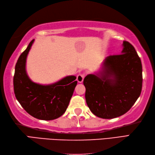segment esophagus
Returning <instances> with one entry per match:
<instances>
[{"label": "esophagus", "instance_id": "esophagus-1", "mask_svg": "<svg viewBox=\"0 0 155 155\" xmlns=\"http://www.w3.org/2000/svg\"><path fill=\"white\" fill-rule=\"evenodd\" d=\"M87 73L86 72H84V73H82V74H78L77 76V81L78 82V83H82V82L83 81L84 78L85 77V76H86Z\"/></svg>", "mask_w": 155, "mask_h": 155}]
</instances>
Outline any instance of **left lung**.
Segmentation results:
<instances>
[{"instance_id": "obj_1", "label": "left lung", "mask_w": 155, "mask_h": 155, "mask_svg": "<svg viewBox=\"0 0 155 155\" xmlns=\"http://www.w3.org/2000/svg\"><path fill=\"white\" fill-rule=\"evenodd\" d=\"M123 47L122 54L105 59L101 77L88 74L83 81L87 104L98 117L110 119L125 114L141 93L140 58L130 42L124 41Z\"/></svg>"}]
</instances>
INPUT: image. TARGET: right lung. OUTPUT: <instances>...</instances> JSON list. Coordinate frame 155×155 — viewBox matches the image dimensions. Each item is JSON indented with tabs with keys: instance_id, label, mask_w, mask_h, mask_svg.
Listing matches in <instances>:
<instances>
[{
	"instance_id": "obj_1",
	"label": "right lung",
	"mask_w": 155,
	"mask_h": 155,
	"mask_svg": "<svg viewBox=\"0 0 155 155\" xmlns=\"http://www.w3.org/2000/svg\"><path fill=\"white\" fill-rule=\"evenodd\" d=\"M33 42L31 41L16 64L13 77L15 94L22 108L31 116L41 120H54L67 110L77 81L74 76H68L46 86L32 82L26 72L25 65Z\"/></svg>"
}]
</instances>
